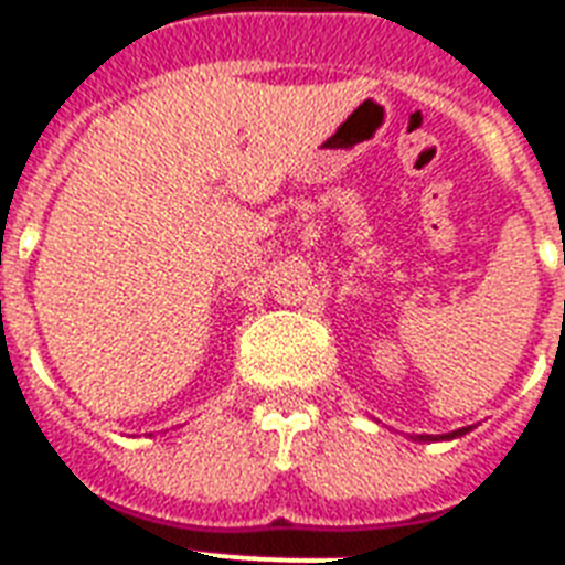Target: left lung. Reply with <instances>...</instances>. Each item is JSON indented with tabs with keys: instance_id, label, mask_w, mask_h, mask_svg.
Segmentation results:
<instances>
[{
	"instance_id": "left-lung-1",
	"label": "left lung",
	"mask_w": 565,
	"mask_h": 565,
	"mask_svg": "<svg viewBox=\"0 0 565 565\" xmlns=\"http://www.w3.org/2000/svg\"><path fill=\"white\" fill-rule=\"evenodd\" d=\"M462 434H468V428H459V430H454V434H445L443 439H454V436H462ZM419 439H425V436H419ZM430 439V436H428Z\"/></svg>"
}]
</instances>
